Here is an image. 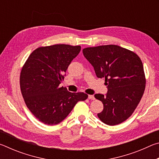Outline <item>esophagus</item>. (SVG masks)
<instances>
[{"label":"esophagus","instance_id":"esophagus-1","mask_svg":"<svg viewBox=\"0 0 159 159\" xmlns=\"http://www.w3.org/2000/svg\"><path fill=\"white\" fill-rule=\"evenodd\" d=\"M88 99H93H93H95V97H94L93 95H88Z\"/></svg>","mask_w":159,"mask_h":159}]
</instances>
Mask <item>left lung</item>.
<instances>
[{"label":"left lung","instance_id":"1","mask_svg":"<svg viewBox=\"0 0 159 159\" xmlns=\"http://www.w3.org/2000/svg\"><path fill=\"white\" fill-rule=\"evenodd\" d=\"M83 55L92 64L96 76L104 78L108 91L95 98L104 105L98 114L102 122L115 125L133 114L143 95L146 79L142 61L136 53L116 45L86 48Z\"/></svg>","mask_w":159,"mask_h":159}]
</instances>
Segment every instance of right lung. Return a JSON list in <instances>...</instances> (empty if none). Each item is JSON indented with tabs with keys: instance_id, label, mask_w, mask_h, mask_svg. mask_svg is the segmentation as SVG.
I'll list each match as a JSON object with an SVG mask.
<instances>
[{
	"instance_id": "right-lung-1",
	"label": "right lung",
	"mask_w": 159,
	"mask_h": 159,
	"mask_svg": "<svg viewBox=\"0 0 159 159\" xmlns=\"http://www.w3.org/2000/svg\"><path fill=\"white\" fill-rule=\"evenodd\" d=\"M80 51V45L66 44L38 48L21 70L20 89L26 105L45 124H58L78 102L88 98L84 93H70L60 86L69 65Z\"/></svg>"
}]
</instances>
